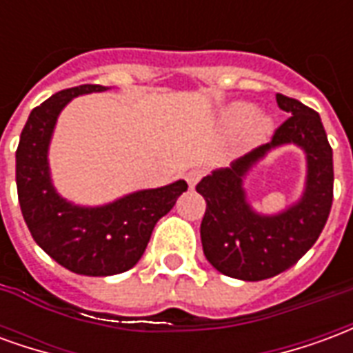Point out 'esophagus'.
<instances>
[{
  "instance_id": "obj_1",
  "label": "esophagus",
  "mask_w": 353,
  "mask_h": 353,
  "mask_svg": "<svg viewBox=\"0 0 353 353\" xmlns=\"http://www.w3.org/2000/svg\"><path fill=\"white\" fill-rule=\"evenodd\" d=\"M204 176V172L202 170H189L187 174H185V179H187V183H189V187H194V185L199 183L200 177Z\"/></svg>"
}]
</instances>
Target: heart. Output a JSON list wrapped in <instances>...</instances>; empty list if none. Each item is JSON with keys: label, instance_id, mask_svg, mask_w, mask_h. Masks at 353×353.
<instances>
[{"label": "heart", "instance_id": "obj_1", "mask_svg": "<svg viewBox=\"0 0 353 353\" xmlns=\"http://www.w3.org/2000/svg\"><path fill=\"white\" fill-rule=\"evenodd\" d=\"M255 108L248 101H236V103H230L229 108L223 111V123L230 130H238L242 128L244 124L250 123L248 132H250V138L252 139H265L266 134L272 130V119L266 115H256ZM254 119H252L251 117Z\"/></svg>", "mask_w": 353, "mask_h": 353}]
</instances>
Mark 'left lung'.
I'll return each mask as SVG.
<instances>
[{
	"instance_id": "8db88e82",
	"label": "left lung",
	"mask_w": 353,
	"mask_h": 353,
	"mask_svg": "<svg viewBox=\"0 0 353 353\" xmlns=\"http://www.w3.org/2000/svg\"><path fill=\"white\" fill-rule=\"evenodd\" d=\"M276 101L291 117L274 132L272 141L229 168L214 170L196 185L206 200L200 225L204 255L215 270L236 280H266L295 265L316 244L333 204V149L321 119L295 98L276 94ZM281 145L301 146L307 154L303 196L278 214H261L247 202L243 179Z\"/></svg>"
}]
</instances>
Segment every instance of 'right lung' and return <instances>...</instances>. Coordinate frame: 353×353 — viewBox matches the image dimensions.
<instances>
[{"label":"right lung","instance_id":"1","mask_svg":"<svg viewBox=\"0 0 353 353\" xmlns=\"http://www.w3.org/2000/svg\"><path fill=\"white\" fill-rule=\"evenodd\" d=\"M103 90L108 87L81 85L50 96L30 113L17 149V191L28 229L58 265L83 276L130 270L145 252L157 221L187 191V183L179 179L101 206H79L54 189L49 145L58 115L73 98Z\"/></svg>","mask_w":353,"mask_h":353}]
</instances>
